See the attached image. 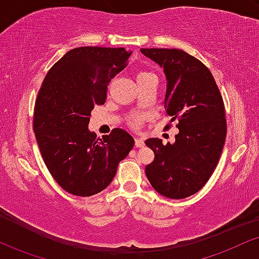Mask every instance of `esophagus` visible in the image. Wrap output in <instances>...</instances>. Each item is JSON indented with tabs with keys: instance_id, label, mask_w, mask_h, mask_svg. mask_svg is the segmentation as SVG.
Wrapping results in <instances>:
<instances>
[{
	"instance_id": "esophagus-1",
	"label": "esophagus",
	"mask_w": 259,
	"mask_h": 259,
	"mask_svg": "<svg viewBox=\"0 0 259 259\" xmlns=\"http://www.w3.org/2000/svg\"><path fill=\"white\" fill-rule=\"evenodd\" d=\"M135 143H136V147H137V148L144 147V139H142V138H136V139H135Z\"/></svg>"
}]
</instances>
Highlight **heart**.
<instances>
[{"label":"heart","mask_w":259,"mask_h":259,"mask_svg":"<svg viewBox=\"0 0 259 259\" xmlns=\"http://www.w3.org/2000/svg\"><path fill=\"white\" fill-rule=\"evenodd\" d=\"M149 75H153V74H149V72H144V71H142V72H139L138 76H137V78H142V77H145V76H149ZM137 122H138V121L135 120V123H136V124H137Z\"/></svg>","instance_id":"b5f03b06"}]
</instances>
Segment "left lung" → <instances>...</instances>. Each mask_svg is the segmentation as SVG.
<instances>
[{"label": "left lung", "instance_id": "8db88e82", "mask_svg": "<svg viewBox=\"0 0 259 259\" xmlns=\"http://www.w3.org/2000/svg\"><path fill=\"white\" fill-rule=\"evenodd\" d=\"M166 76L165 109L177 121L176 142L159 138L145 144L155 159L145 167L151 187L168 199H185L197 193L213 173L227 136L223 99L211 71L181 50L141 48Z\"/></svg>", "mask_w": 259, "mask_h": 259}]
</instances>
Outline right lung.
<instances>
[{
	"label": "right lung",
	"instance_id": "add662e5",
	"mask_svg": "<svg viewBox=\"0 0 259 259\" xmlns=\"http://www.w3.org/2000/svg\"><path fill=\"white\" fill-rule=\"evenodd\" d=\"M131 54L124 48H74L52 66L39 88L33 114L36 141L52 177L72 195L104 190L135 145L124 130L98 139L88 128L93 108L104 104L106 86Z\"/></svg>",
	"mask_w": 259,
	"mask_h": 259
}]
</instances>
